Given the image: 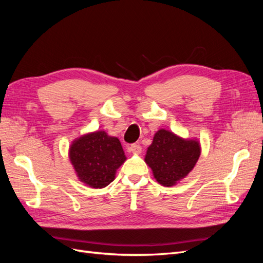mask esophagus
<instances>
[{"label": "esophagus", "instance_id": "esophagus-1", "mask_svg": "<svg viewBox=\"0 0 263 263\" xmlns=\"http://www.w3.org/2000/svg\"><path fill=\"white\" fill-rule=\"evenodd\" d=\"M128 151L133 154H140L141 153V146L139 144H133L128 147Z\"/></svg>", "mask_w": 263, "mask_h": 263}]
</instances>
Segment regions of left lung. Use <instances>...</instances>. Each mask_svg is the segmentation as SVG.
<instances>
[{
	"label": "left lung",
	"instance_id": "obj_1",
	"mask_svg": "<svg viewBox=\"0 0 263 263\" xmlns=\"http://www.w3.org/2000/svg\"><path fill=\"white\" fill-rule=\"evenodd\" d=\"M201 155L200 142L183 139L172 132L160 129L148 147L146 163L163 186H172L192 171Z\"/></svg>",
	"mask_w": 263,
	"mask_h": 263
}]
</instances>
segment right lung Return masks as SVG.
I'll list each match as a JSON object with an SVG mask.
<instances>
[{"label": "right lung", "mask_w": 263, "mask_h": 263, "mask_svg": "<svg viewBox=\"0 0 263 263\" xmlns=\"http://www.w3.org/2000/svg\"><path fill=\"white\" fill-rule=\"evenodd\" d=\"M69 158L79 180L93 189L113 182L116 170L126 160L121 141L103 130L76 139L69 149Z\"/></svg>", "instance_id": "right-lung-1"}]
</instances>
